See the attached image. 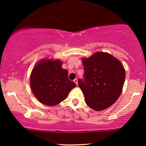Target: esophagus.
<instances>
[{"label": "esophagus", "instance_id": "esophagus-1", "mask_svg": "<svg viewBox=\"0 0 146 146\" xmlns=\"http://www.w3.org/2000/svg\"><path fill=\"white\" fill-rule=\"evenodd\" d=\"M73 82H74L75 83V84H76V85L78 84V81H77V79H75L74 80H73Z\"/></svg>", "mask_w": 146, "mask_h": 146}]
</instances>
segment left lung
Here are the masks:
<instances>
[{
	"instance_id": "8db88e82",
	"label": "left lung",
	"mask_w": 146,
	"mask_h": 146,
	"mask_svg": "<svg viewBox=\"0 0 146 146\" xmlns=\"http://www.w3.org/2000/svg\"><path fill=\"white\" fill-rule=\"evenodd\" d=\"M82 61L84 79H78V85L86 104L95 110L112 106L124 85L125 71L122 63L108 53L100 52Z\"/></svg>"
}]
</instances>
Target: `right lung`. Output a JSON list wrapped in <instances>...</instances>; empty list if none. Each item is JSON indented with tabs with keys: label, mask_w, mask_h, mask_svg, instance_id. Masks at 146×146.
Listing matches in <instances>:
<instances>
[{
	"label": "right lung",
	"mask_w": 146,
	"mask_h": 146,
	"mask_svg": "<svg viewBox=\"0 0 146 146\" xmlns=\"http://www.w3.org/2000/svg\"><path fill=\"white\" fill-rule=\"evenodd\" d=\"M60 60H42L35 66L30 77L32 90L38 100L47 106L59 104L76 84L68 78Z\"/></svg>",
	"instance_id": "obj_1"
}]
</instances>
